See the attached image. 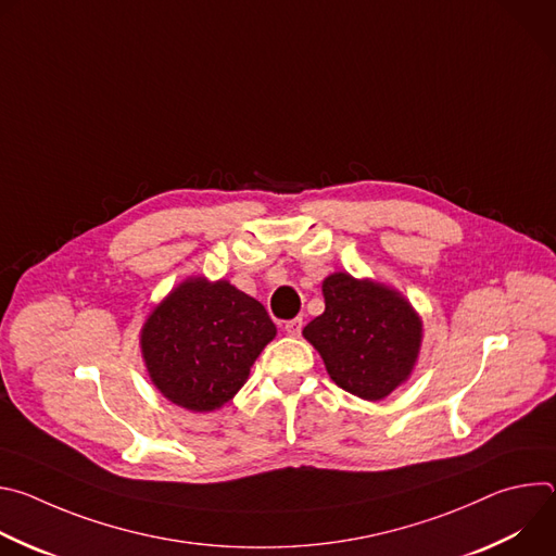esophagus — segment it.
<instances>
[{
  "label": "esophagus",
  "mask_w": 556,
  "mask_h": 556,
  "mask_svg": "<svg viewBox=\"0 0 556 556\" xmlns=\"http://www.w3.org/2000/svg\"><path fill=\"white\" fill-rule=\"evenodd\" d=\"M283 330H286V334H290V337H299L301 330H303V319H301V316H296V319L286 321V324H283Z\"/></svg>",
  "instance_id": "obj_1"
}]
</instances>
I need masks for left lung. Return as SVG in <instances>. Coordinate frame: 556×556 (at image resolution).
<instances>
[{
  "instance_id": "8db88e82",
  "label": "left lung",
  "mask_w": 556,
  "mask_h": 556,
  "mask_svg": "<svg viewBox=\"0 0 556 556\" xmlns=\"http://www.w3.org/2000/svg\"><path fill=\"white\" fill-rule=\"evenodd\" d=\"M326 312L303 328L330 378L365 401H380L414 369L422 324L412 305L374 281L345 273L324 281Z\"/></svg>"
}]
</instances>
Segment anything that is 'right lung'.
<instances>
[{"instance_id":"1","label":"right lung","mask_w":556,"mask_h":556,"mask_svg":"<svg viewBox=\"0 0 556 556\" xmlns=\"http://www.w3.org/2000/svg\"><path fill=\"white\" fill-rule=\"evenodd\" d=\"M277 328L266 307L228 281L187 279L142 328L153 384L189 412H213L247 382Z\"/></svg>"}]
</instances>
